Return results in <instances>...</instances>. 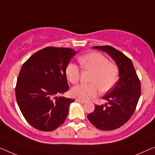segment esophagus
Here are the masks:
<instances>
[{"instance_id": "obj_1", "label": "esophagus", "mask_w": 155, "mask_h": 155, "mask_svg": "<svg viewBox=\"0 0 155 155\" xmlns=\"http://www.w3.org/2000/svg\"><path fill=\"white\" fill-rule=\"evenodd\" d=\"M75 100H76V101H77V102H80V103H82V104L86 103V101H84V100H80V99H78V98H77Z\"/></svg>"}]
</instances>
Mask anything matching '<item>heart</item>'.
<instances>
[{
    "instance_id": "heart-1",
    "label": "heart",
    "mask_w": 155,
    "mask_h": 155,
    "mask_svg": "<svg viewBox=\"0 0 155 155\" xmlns=\"http://www.w3.org/2000/svg\"><path fill=\"white\" fill-rule=\"evenodd\" d=\"M84 70L91 71L88 84H79L74 87L71 94L77 98L87 100L95 97L99 91L107 92L116 84L119 77V69L106 57L98 53H90L78 58ZM80 69L77 65L69 64L66 69L67 79L71 84H77L80 78Z\"/></svg>"
}]
</instances>
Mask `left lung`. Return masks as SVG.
<instances>
[{"label": "left lung", "mask_w": 155, "mask_h": 155, "mask_svg": "<svg viewBox=\"0 0 155 155\" xmlns=\"http://www.w3.org/2000/svg\"><path fill=\"white\" fill-rule=\"evenodd\" d=\"M106 52L119 68V80L116 86L102 97L108 103L95 105L88 114V120L102 130H112L126 123L136 110L141 93L140 79L130 59L110 45L94 46Z\"/></svg>", "instance_id": "1"}]
</instances>
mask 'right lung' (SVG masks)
<instances>
[{
	"mask_svg": "<svg viewBox=\"0 0 155 155\" xmlns=\"http://www.w3.org/2000/svg\"><path fill=\"white\" fill-rule=\"evenodd\" d=\"M77 52L69 48L46 47L24 63L15 87L17 102L31 126L52 131L64 123L74 100L58 97L69 90L66 68Z\"/></svg>",
	"mask_w": 155,
	"mask_h": 155,
	"instance_id": "right-lung-1",
	"label": "right lung"
}]
</instances>
